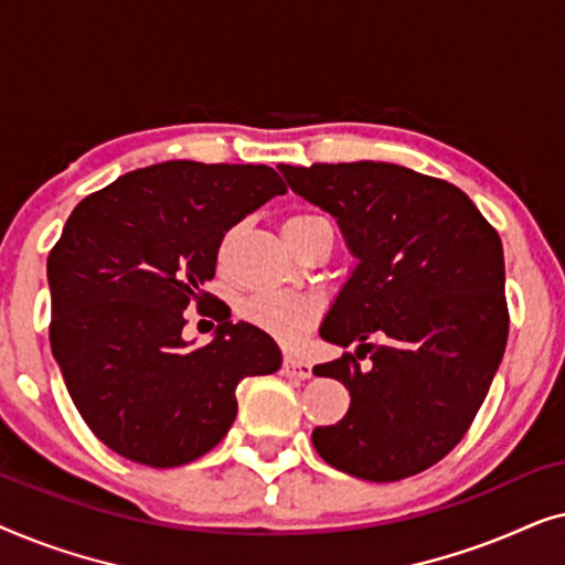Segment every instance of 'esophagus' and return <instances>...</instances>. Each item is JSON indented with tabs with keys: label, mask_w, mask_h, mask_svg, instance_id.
I'll return each mask as SVG.
<instances>
[{
	"label": "esophagus",
	"mask_w": 565,
	"mask_h": 565,
	"mask_svg": "<svg viewBox=\"0 0 565 565\" xmlns=\"http://www.w3.org/2000/svg\"><path fill=\"white\" fill-rule=\"evenodd\" d=\"M282 375H288V377H298V381H308V377L313 375V367L308 365L306 360L292 358V354H288V358L282 360Z\"/></svg>",
	"instance_id": "obj_1"
}]
</instances>
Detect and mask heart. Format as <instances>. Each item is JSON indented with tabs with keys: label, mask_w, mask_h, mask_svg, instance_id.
<instances>
[{
	"label": "heart",
	"mask_w": 565,
	"mask_h": 565,
	"mask_svg": "<svg viewBox=\"0 0 565 565\" xmlns=\"http://www.w3.org/2000/svg\"><path fill=\"white\" fill-rule=\"evenodd\" d=\"M316 221H323L321 215L298 213L290 215L282 223L285 238H296L300 231L313 226ZM321 306L311 296H298V292H257V296L246 298L242 306V316L254 327L265 331L280 344H298L308 331L319 321Z\"/></svg>",
	"instance_id": "b5f03b06"
}]
</instances>
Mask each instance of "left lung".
I'll use <instances>...</instances> for the list:
<instances>
[{"label": "left lung", "instance_id": "left-lung-1", "mask_svg": "<svg viewBox=\"0 0 565 565\" xmlns=\"http://www.w3.org/2000/svg\"><path fill=\"white\" fill-rule=\"evenodd\" d=\"M285 180L339 221L358 267L321 337L352 352L316 365L350 391V412L313 429L331 468L362 481H401L466 437L509 337L504 249L497 228L455 184L385 164H280ZM386 337L385 345L366 339Z\"/></svg>", "mask_w": 565, "mask_h": 565}]
</instances>
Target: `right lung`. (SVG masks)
Returning <instances> with one entry per match:
<instances>
[{"label":"right lung","instance_id":"right-lung-1","mask_svg":"<svg viewBox=\"0 0 565 565\" xmlns=\"http://www.w3.org/2000/svg\"><path fill=\"white\" fill-rule=\"evenodd\" d=\"M288 192L265 164L161 161L92 192L49 254L51 350L99 443L151 468L198 460L236 419V385L282 354L205 290L223 236ZM220 321L188 351L183 308Z\"/></svg>","mask_w":565,"mask_h":565}]
</instances>
